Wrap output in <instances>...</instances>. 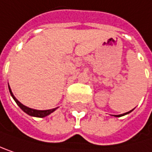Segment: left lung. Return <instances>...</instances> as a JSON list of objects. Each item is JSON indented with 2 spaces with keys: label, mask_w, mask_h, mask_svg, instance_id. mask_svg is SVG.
Here are the masks:
<instances>
[{
  "label": "left lung",
  "mask_w": 152,
  "mask_h": 152,
  "mask_svg": "<svg viewBox=\"0 0 152 152\" xmlns=\"http://www.w3.org/2000/svg\"><path fill=\"white\" fill-rule=\"evenodd\" d=\"M133 111V110H132ZM132 111H130V112H128V113H124V114H120V115H115L116 117H120V116H123V115H126V114H127V113H131Z\"/></svg>",
  "instance_id": "left-lung-1"
}]
</instances>
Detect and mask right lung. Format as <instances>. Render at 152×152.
<instances>
[{"instance_id": "1", "label": "right lung", "mask_w": 152, "mask_h": 152, "mask_svg": "<svg viewBox=\"0 0 152 152\" xmlns=\"http://www.w3.org/2000/svg\"><path fill=\"white\" fill-rule=\"evenodd\" d=\"M9 89H10V95H11V96L13 97V99L15 100V102L17 103V104L26 113H27L28 115H30V116H34V117H38V118H43V117H46V116H48V115H49L50 113H52L56 109H51V110H45V111H39V110H34V109H31V108H28V107H26V106H25L24 104H22L15 96H14V95L12 94V92H11V89H10V86H9Z\"/></svg>"}]
</instances>
